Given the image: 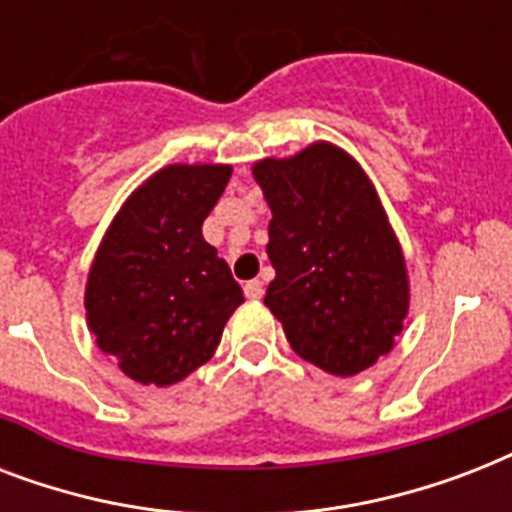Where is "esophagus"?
<instances>
[{
  "mask_svg": "<svg viewBox=\"0 0 512 512\" xmlns=\"http://www.w3.org/2000/svg\"><path fill=\"white\" fill-rule=\"evenodd\" d=\"M244 295H247L249 300H260V297H263V281H247V284H244Z\"/></svg>",
  "mask_w": 512,
  "mask_h": 512,
  "instance_id": "obj_1",
  "label": "esophagus"
}]
</instances>
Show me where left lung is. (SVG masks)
Listing matches in <instances>:
<instances>
[{
  "label": "left lung",
  "mask_w": 512,
  "mask_h": 512,
  "mask_svg": "<svg viewBox=\"0 0 512 512\" xmlns=\"http://www.w3.org/2000/svg\"><path fill=\"white\" fill-rule=\"evenodd\" d=\"M271 207L265 305L297 356L337 377L390 353L409 311V279L372 180L353 156L313 143L252 167Z\"/></svg>",
  "instance_id": "left-lung-1"
}]
</instances>
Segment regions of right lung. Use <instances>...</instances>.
<instances>
[{
  "label": "right lung",
  "instance_id": "1",
  "mask_svg": "<svg viewBox=\"0 0 512 512\" xmlns=\"http://www.w3.org/2000/svg\"><path fill=\"white\" fill-rule=\"evenodd\" d=\"M228 180V164H170L132 191L100 241L84 289L87 324L135 382L164 388L207 364L244 303L201 236Z\"/></svg>",
  "mask_w": 512,
  "mask_h": 512
}]
</instances>
